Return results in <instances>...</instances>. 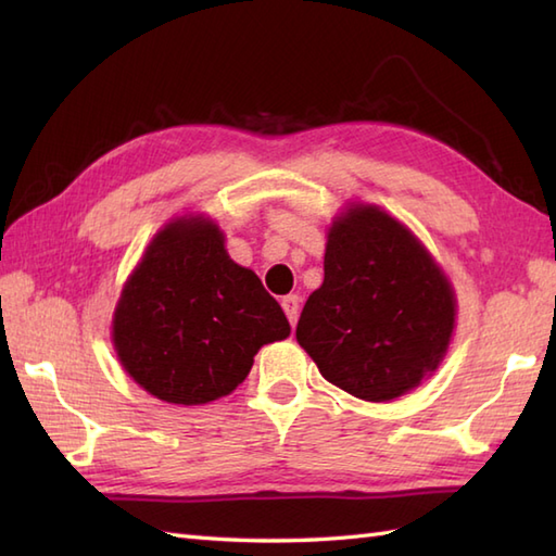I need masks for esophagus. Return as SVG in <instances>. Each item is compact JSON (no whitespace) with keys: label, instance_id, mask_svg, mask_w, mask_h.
<instances>
[{"label":"esophagus","instance_id":"1","mask_svg":"<svg viewBox=\"0 0 556 556\" xmlns=\"http://www.w3.org/2000/svg\"><path fill=\"white\" fill-rule=\"evenodd\" d=\"M281 308H285L287 317L291 327H296V320H299V311H301V299L296 296V293H289V296L281 299Z\"/></svg>","mask_w":556,"mask_h":556}]
</instances>
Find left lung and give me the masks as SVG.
<instances>
[{"instance_id": "obj_1", "label": "left lung", "mask_w": 556, "mask_h": 556, "mask_svg": "<svg viewBox=\"0 0 556 556\" xmlns=\"http://www.w3.org/2000/svg\"><path fill=\"white\" fill-rule=\"evenodd\" d=\"M454 291L404 224L356 205L329 229L325 281L296 327L327 382L389 401L440 365L454 332Z\"/></svg>"}]
</instances>
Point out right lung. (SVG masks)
Here are the masks:
<instances>
[{"label":"right lung","instance_id":"obj_1","mask_svg":"<svg viewBox=\"0 0 556 556\" xmlns=\"http://www.w3.org/2000/svg\"><path fill=\"white\" fill-rule=\"evenodd\" d=\"M291 332L253 269L236 265L207 219L167 224L128 277L114 313V349L152 396L198 406L227 396L263 344Z\"/></svg>","mask_w":556,"mask_h":556}]
</instances>
